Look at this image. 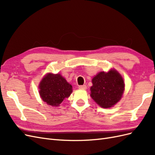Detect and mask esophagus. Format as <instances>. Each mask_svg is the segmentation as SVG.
Here are the masks:
<instances>
[{"label":"esophagus","mask_w":155,"mask_h":155,"mask_svg":"<svg viewBox=\"0 0 155 155\" xmlns=\"http://www.w3.org/2000/svg\"><path fill=\"white\" fill-rule=\"evenodd\" d=\"M78 88H79V89H83V90H86L87 89V86L86 85H79V87H78Z\"/></svg>","instance_id":"34e87169"}]
</instances>
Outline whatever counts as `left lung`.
<instances>
[{
  "label": "left lung",
  "mask_w": 155,
  "mask_h": 155,
  "mask_svg": "<svg viewBox=\"0 0 155 155\" xmlns=\"http://www.w3.org/2000/svg\"><path fill=\"white\" fill-rule=\"evenodd\" d=\"M91 96L103 108H110L121 99L125 83L120 74L115 70L101 72L92 79Z\"/></svg>",
  "instance_id": "8db88e82"
}]
</instances>
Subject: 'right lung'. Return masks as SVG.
<instances>
[{"label":"right lung","mask_w":155,"mask_h":155,"mask_svg":"<svg viewBox=\"0 0 155 155\" xmlns=\"http://www.w3.org/2000/svg\"><path fill=\"white\" fill-rule=\"evenodd\" d=\"M72 88V85L59 74H48L39 84V94L48 105L58 107L70 96Z\"/></svg>","instance_id":"1"}]
</instances>
